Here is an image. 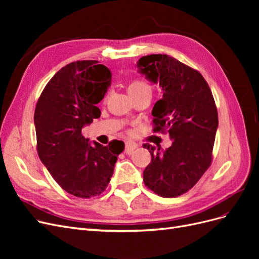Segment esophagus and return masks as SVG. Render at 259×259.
I'll return each instance as SVG.
<instances>
[{
    "label": "esophagus",
    "mask_w": 259,
    "mask_h": 259,
    "mask_svg": "<svg viewBox=\"0 0 259 259\" xmlns=\"http://www.w3.org/2000/svg\"><path fill=\"white\" fill-rule=\"evenodd\" d=\"M138 147L137 143L133 142V140H127L126 143H125V152L131 154L133 151L135 150V149Z\"/></svg>",
    "instance_id": "34e87169"
}]
</instances>
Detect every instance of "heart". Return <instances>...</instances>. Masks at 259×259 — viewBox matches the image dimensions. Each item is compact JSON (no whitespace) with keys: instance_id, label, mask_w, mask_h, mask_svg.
<instances>
[{"instance_id":"1","label":"heart","mask_w":259,"mask_h":259,"mask_svg":"<svg viewBox=\"0 0 259 259\" xmlns=\"http://www.w3.org/2000/svg\"><path fill=\"white\" fill-rule=\"evenodd\" d=\"M144 90H151L150 84H149L147 81L143 80V79H135L133 80L130 84H128V92L130 94H134L136 92H140ZM107 95H105L104 97V101L107 100Z\"/></svg>"}]
</instances>
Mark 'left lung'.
<instances>
[{
  "mask_svg": "<svg viewBox=\"0 0 259 259\" xmlns=\"http://www.w3.org/2000/svg\"><path fill=\"white\" fill-rule=\"evenodd\" d=\"M137 67L163 90L152 109V131L168 133L173 139L164 151L144 144L151 154L144 183L160 197L176 198L189 191L211 164L218 126L215 100L198 70L168 55L144 56Z\"/></svg>",
  "mask_w": 259,
  "mask_h": 259,
  "instance_id": "obj_1",
  "label": "left lung"
}]
</instances>
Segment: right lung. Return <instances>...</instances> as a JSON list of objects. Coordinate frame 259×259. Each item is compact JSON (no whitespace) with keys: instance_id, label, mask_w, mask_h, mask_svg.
Instances as JSON below:
<instances>
[{"instance_id":"right-lung-1","label":"right lung","mask_w":259,"mask_h":259,"mask_svg":"<svg viewBox=\"0 0 259 259\" xmlns=\"http://www.w3.org/2000/svg\"><path fill=\"white\" fill-rule=\"evenodd\" d=\"M111 72L97 60L68 64L46 84L34 111L36 150L62 189L90 199L106 190L124 143L108 146L82 135L84 125L98 119L96 106L110 85Z\"/></svg>"}]
</instances>
